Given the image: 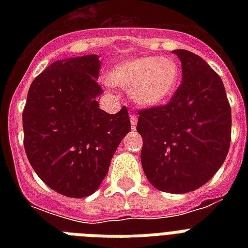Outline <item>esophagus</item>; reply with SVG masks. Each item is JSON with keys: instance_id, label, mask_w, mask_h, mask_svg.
<instances>
[{"instance_id": "1", "label": "esophagus", "mask_w": 248, "mask_h": 248, "mask_svg": "<svg viewBox=\"0 0 248 248\" xmlns=\"http://www.w3.org/2000/svg\"><path fill=\"white\" fill-rule=\"evenodd\" d=\"M130 121H131L132 130H135L136 124H138V116H136V114H131V116H130Z\"/></svg>"}]
</instances>
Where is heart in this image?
Listing matches in <instances>:
<instances>
[{
    "instance_id": "obj_1",
    "label": "heart",
    "mask_w": 248,
    "mask_h": 248,
    "mask_svg": "<svg viewBox=\"0 0 248 248\" xmlns=\"http://www.w3.org/2000/svg\"><path fill=\"white\" fill-rule=\"evenodd\" d=\"M179 79L176 62L155 55L122 62L108 73V82L130 90L134 103L141 107L162 104L176 90Z\"/></svg>"
}]
</instances>
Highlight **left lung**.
Listing matches in <instances>:
<instances>
[{"label": "left lung", "mask_w": 248, "mask_h": 248, "mask_svg": "<svg viewBox=\"0 0 248 248\" xmlns=\"http://www.w3.org/2000/svg\"><path fill=\"white\" fill-rule=\"evenodd\" d=\"M183 82L165 105L140 109L141 165L155 188L188 193L206 184L227 158L232 109L220 76L201 56L175 50Z\"/></svg>", "instance_id": "obj_1"}]
</instances>
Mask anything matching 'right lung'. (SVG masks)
<instances>
[{
  "instance_id": "obj_1",
  "label": "right lung",
  "mask_w": 248,
  "mask_h": 248,
  "mask_svg": "<svg viewBox=\"0 0 248 248\" xmlns=\"http://www.w3.org/2000/svg\"><path fill=\"white\" fill-rule=\"evenodd\" d=\"M97 55L58 60L33 79L23 110L29 163L52 190L73 198L93 194L131 130L127 108H99Z\"/></svg>"
}]
</instances>
